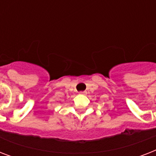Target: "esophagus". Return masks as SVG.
Instances as JSON below:
<instances>
[{
	"label": "esophagus",
	"instance_id": "1",
	"mask_svg": "<svg viewBox=\"0 0 156 156\" xmlns=\"http://www.w3.org/2000/svg\"><path fill=\"white\" fill-rule=\"evenodd\" d=\"M81 95H87V91H81Z\"/></svg>",
	"mask_w": 156,
	"mask_h": 156
}]
</instances>
